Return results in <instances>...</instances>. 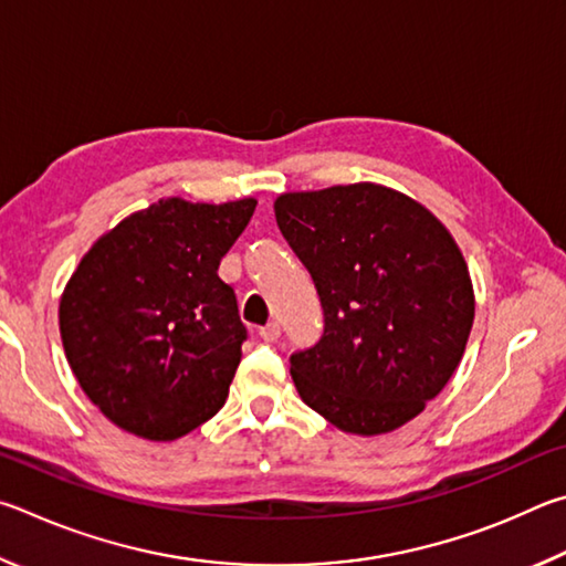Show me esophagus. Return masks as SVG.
I'll list each match as a JSON object with an SVG mask.
<instances>
[{"label":"esophagus","instance_id":"34e87169","mask_svg":"<svg viewBox=\"0 0 566 566\" xmlns=\"http://www.w3.org/2000/svg\"><path fill=\"white\" fill-rule=\"evenodd\" d=\"M258 335H261V338H263L265 343H273V340L281 338V325H277L275 321L268 323V325H263L261 331H258Z\"/></svg>","mask_w":566,"mask_h":566}]
</instances>
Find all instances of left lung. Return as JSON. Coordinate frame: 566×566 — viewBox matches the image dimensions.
Returning <instances> with one entry per match:
<instances>
[{"label":"left lung","mask_w":566,"mask_h":566,"mask_svg":"<svg viewBox=\"0 0 566 566\" xmlns=\"http://www.w3.org/2000/svg\"><path fill=\"white\" fill-rule=\"evenodd\" d=\"M275 221L318 289L325 331L295 353L301 400L335 428H402L458 370L474 321L458 241L420 201L380 184L275 198Z\"/></svg>","instance_id":"left-lung-1"}]
</instances>
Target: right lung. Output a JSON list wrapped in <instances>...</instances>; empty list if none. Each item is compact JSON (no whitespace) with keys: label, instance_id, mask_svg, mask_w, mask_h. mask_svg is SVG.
Segmentation results:
<instances>
[{"label":"right lung","instance_id":"obj_1","mask_svg":"<svg viewBox=\"0 0 566 566\" xmlns=\"http://www.w3.org/2000/svg\"><path fill=\"white\" fill-rule=\"evenodd\" d=\"M255 203L161 198L82 255L59 333L76 382L116 428L171 442L223 408L245 325L218 263Z\"/></svg>","mask_w":566,"mask_h":566}]
</instances>
